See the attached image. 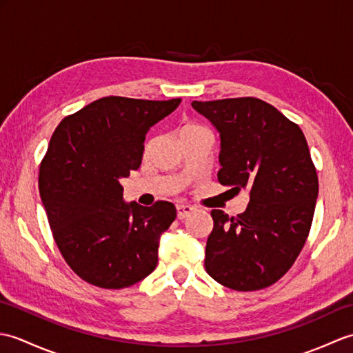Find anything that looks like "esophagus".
<instances>
[{
    "instance_id": "obj_1",
    "label": "esophagus",
    "mask_w": 353,
    "mask_h": 353,
    "mask_svg": "<svg viewBox=\"0 0 353 353\" xmlns=\"http://www.w3.org/2000/svg\"><path fill=\"white\" fill-rule=\"evenodd\" d=\"M194 211V208L191 205H177V219L183 220Z\"/></svg>"
}]
</instances>
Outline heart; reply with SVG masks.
<instances>
[{
  "instance_id": "obj_1",
  "label": "heart",
  "mask_w": 353,
  "mask_h": 353,
  "mask_svg": "<svg viewBox=\"0 0 353 353\" xmlns=\"http://www.w3.org/2000/svg\"><path fill=\"white\" fill-rule=\"evenodd\" d=\"M196 129H205V127L197 125V124H186V125H183V129H182V132H181V133H183V132H188V130H196Z\"/></svg>"
}]
</instances>
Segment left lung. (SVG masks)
<instances>
[{
  "instance_id": "8db88e82",
  "label": "left lung",
  "mask_w": 353,
  "mask_h": 353,
  "mask_svg": "<svg viewBox=\"0 0 353 353\" xmlns=\"http://www.w3.org/2000/svg\"><path fill=\"white\" fill-rule=\"evenodd\" d=\"M220 132L219 182L250 191L243 214L211 211L205 268L235 291L277 282L308 238L319 177L305 134L272 104L253 97L192 101Z\"/></svg>"
}]
</instances>
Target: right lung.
<instances>
[{"label": "right lung", "instance_id": "add662e5", "mask_svg": "<svg viewBox=\"0 0 353 353\" xmlns=\"http://www.w3.org/2000/svg\"><path fill=\"white\" fill-rule=\"evenodd\" d=\"M181 101L103 97L52 133L39 168L41 199L63 259L88 283L127 288L156 268L176 206L125 203L119 181L139 168L150 127Z\"/></svg>", "mask_w": 353, "mask_h": 353}]
</instances>
